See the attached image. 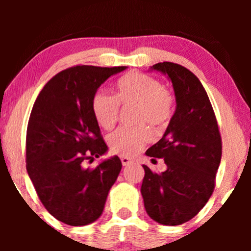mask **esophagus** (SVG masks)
Here are the masks:
<instances>
[{"instance_id":"34e87169","label":"esophagus","mask_w":251,"mask_h":251,"mask_svg":"<svg viewBox=\"0 0 251 251\" xmlns=\"http://www.w3.org/2000/svg\"><path fill=\"white\" fill-rule=\"evenodd\" d=\"M120 160H122V164L124 166H127L132 163V160L129 159L128 157H126V155H123V157H120Z\"/></svg>"}]
</instances>
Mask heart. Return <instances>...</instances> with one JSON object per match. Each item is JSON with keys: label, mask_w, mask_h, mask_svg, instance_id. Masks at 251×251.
<instances>
[{"label": "heart", "mask_w": 251, "mask_h": 251, "mask_svg": "<svg viewBox=\"0 0 251 251\" xmlns=\"http://www.w3.org/2000/svg\"><path fill=\"white\" fill-rule=\"evenodd\" d=\"M175 98L168 88L163 87L159 80L139 72H131L124 75L116 85V98L99 91L92 99V112L98 125L111 129L119 118V103L134 106L135 124L133 128L120 127L107 137L109 149L114 153L133 155L139 152L151 138L149 125L153 131L166 127L174 113Z\"/></svg>", "instance_id": "heart-1"}]
</instances>
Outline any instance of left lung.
<instances>
[{
	"mask_svg": "<svg viewBox=\"0 0 251 251\" xmlns=\"http://www.w3.org/2000/svg\"><path fill=\"white\" fill-rule=\"evenodd\" d=\"M151 68L171 80L177 107L162 139L146 151L152 160L163 158L168 169L157 174L143 165L140 191L152 220L179 226L194 218L214 192L222 138L208 94L191 71L174 62Z\"/></svg>",
	"mask_w": 251,
	"mask_h": 251,
	"instance_id": "obj_1",
	"label": "left lung"
}]
</instances>
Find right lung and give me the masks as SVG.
<instances>
[{
    "mask_svg": "<svg viewBox=\"0 0 251 251\" xmlns=\"http://www.w3.org/2000/svg\"><path fill=\"white\" fill-rule=\"evenodd\" d=\"M126 67L74 66L57 73L34 102L25 138V166L47 211L73 226H87L103 211L122 170L117 155L96 168L86 160L106 153L92 99L109 76Z\"/></svg>",
    "mask_w": 251,
    "mask_h": 251,
    "instance_id": "1",
    "label": "right lung"
}]
</instances>
